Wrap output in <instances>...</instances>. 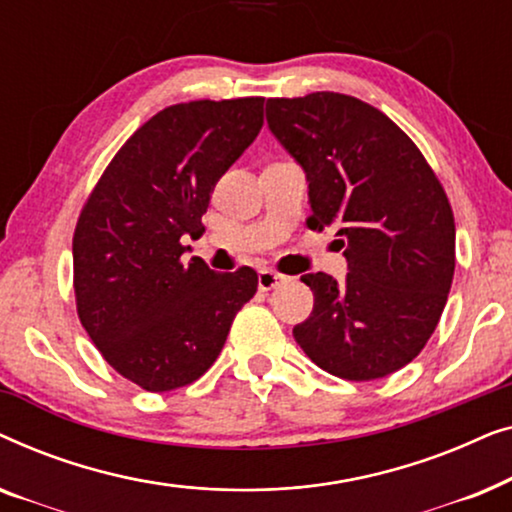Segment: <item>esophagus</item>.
I'll return each mask as SVG.
<instances>
[{"label":"esophagus","mask_w":512,"mask_h":512,"mask_svg":"<svg viewBox=\"0 0 512 512\" xmlns=\"http://www.w3.org/2000/svg\"><path fill=\"white\" fill-rule=\"evenodd\" d=\"M286 279H289V277L279 275V272H275V270H261V272H258V289L270 291V289H275V286L284 284Z\"/></svg>","instance_id":"esophagus-1"}]
</instances>
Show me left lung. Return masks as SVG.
<instances>
[{"label": "left lung", "instance_id": "8db88e82", "mask_svg": "<svg viewBox=\"0 0 512 512\" xmlns=\"http://www.w3.org/2000/svg\"><path fill=\"white\" fill-rule=\"evenodd\" d=\"M272 135L310 184L312 230L335 228L347 277H300L312 314L303 352L342 380L408 366L436 331L454 277V214L415 142L380 109L340 93L272 97Z\"/></svg>", "mask_w": 512, "mask_h": 512}]
</instances>
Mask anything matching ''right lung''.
Segmentation results:
<instances>
[{
    "label": "right lung",
    "instance_id": "add662e5",
    "mask_svg": "<svg viewBox=\"0 0 512 512\" xmlns=\"http://www.w3.org/2000/svg\"><path fill=\"white\" fill-rule=\"evenodd\" d=\"M263 128V97L172 104L149 118L97 181L74 230L76 312L104 361L153 394L186 387L221 354L254 298L251 268L184 261V237L228 167Z\"/></svg>",
    "mask_w": 512,
    "mask_h": 512
}]
</instances>
